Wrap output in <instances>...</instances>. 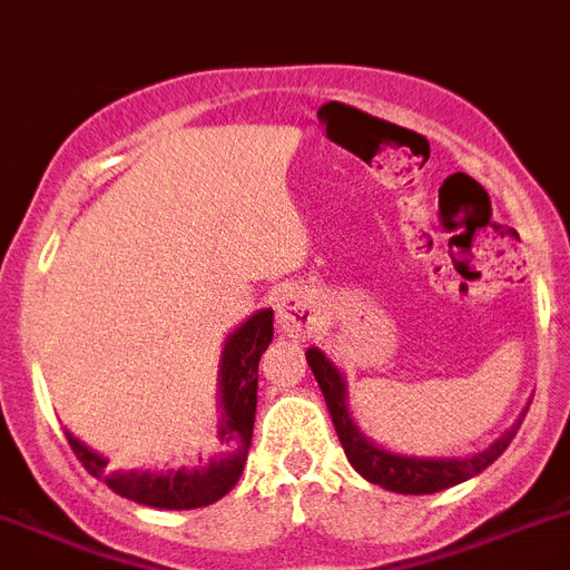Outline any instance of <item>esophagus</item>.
Listing matches in <instances>:
<instances>
[{
  "instance_id": "esophagus-1",
  "label": "esophagus",
  "mask_w": 570,
  "mask_h": 570,
  "mask_svg": "<svg viewBox=\"0 0 570 570\" xmlns=\"http://www.w3.org/2000/svg\"><path fill=\"white\" fill-rule=\"evenodd\" d=\"M275 322L277 333L286 338H307L315 330V309L313 301L304 289L289 286L275 298Z\"/></svg>"
}]
</instances>
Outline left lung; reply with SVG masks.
<instances>
[{"label":"left lung","mask_w":570,"mask_h":570,"mask_svg":"<svg viewBox=\"0 0 570 570\" xmlns=\"http://www.w3.org/2000/svg\"><path fill=\"white\" fill-rule=\"evenodd\" d=\"M307 365L313 367V376L324 394V403L330 409V417L336 425V434L342 440V449L353 470L382 487V490L400 492V495H432V492L449 490V487L463 484L484 472L495 458L510 446V440L519 432L521 420L528 414V405L521 409L515 423L492 440L487 449H478L463 458H425L394 452L367 438L351 414V396H347V376L342 367L322 351V347H307Z\"/></svg>","instance_id":"left-lung-1"}]
</instances>
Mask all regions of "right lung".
Returning a JSON list of instances; mask_svg holds the SVG:
<instances>
[{
    "instance_id": "add662e5",
    "label": "right lung",
    "mask_w": 570,
    "mask_h": 570,
    "mask_svg": "<svg viewBox=\"0 0 570 570\" xmlns=\"http://www.w3.org/2000/svg\"><path fill=\"white\" fill-rule=\"evenodd\" d=\"M272 342V307L257 309L223 342L217 365V438L219 452L199 458L196 466L179 470H115L109 472L100 452L66 429L71 452L86 472L100 478L121 499L156 510H196L219 501L234 490L246 470L248 443L255 429L257 409V362Z\"/></svg>"
}]
</instances>
